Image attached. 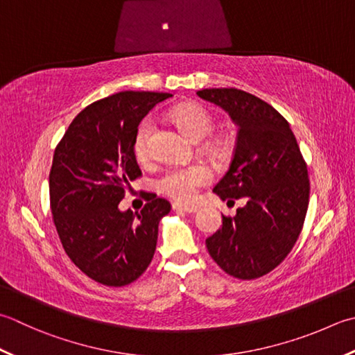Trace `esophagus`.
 <instances>
[{"label": "esophagus", "mask_w": 355, "mask_h": 355, "mask_svg": "<svg viewBox=\"0 0 355 355\" xmlns=\"http://www.w3.org/2000/svg\"><path fill=\"white\" fill-rule=\"evenodd\" d=\"M172 209L173 211H178V212H186V214H196L198 211V207L197 206H184V205L173 203L172 205Z\"/></svg>", "instance_id": "esophagus-1"}]
</instances>
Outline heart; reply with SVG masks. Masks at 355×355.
<instances>
[{
	"label": "heart",
	"instance_id": "1",
	"mask_svg": "<svg viewBox=\"0 0 355 355\" xmlns=\"http://www.w3.org/2000/svg\"><path fill=\"white\" fill-rule=\"evenodd\" d=\"M171 118L191 140H201L212 130L214 120L207 110L200 104L184 103L171 110ZM154 124L150 120H144L137 129L134 138V150L140 162H146L150 157V135ZM212 173L205 164L193 163L187 166L169 169L158 178L157 186L159 192L173 198L180 203H189L197 197L198 189L211 182Z\"/></svg>",
	"mask_w": 355,
	"mask_h": 355
}]
</instances>
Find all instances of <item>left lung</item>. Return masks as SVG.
Returning a JSON list of instances; mask_svg holds the SVG:
<instances>
[{
  "label": "left lung",
  "mask_w": 355,
  "mask_h": 355,
  "mask_svg": "<svg viewBox=\"0 0 355 355\" xmlns=\"http://www.w3.org/2000/svg\"><path fill=\"white\" fill-rule=\"evenodd\" d=\"M197 95L225 109L239 134L232 163L214 193L234 203L235 217L206 239L226 274L252 280L275 269L294 248L306 217L309 178L289 123L255 95L240 89H203Z\"/></svg>",
  "instance_id": "left-lung-1"
}]
</instances>
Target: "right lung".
<instances>
[{"label":"right lung","mask_w":355,"mask_h":355,"mask_svg":"<svg viewBox=\"0 0 355 355\" xmlns=\"http://www.w3.org/2000/svg\"><path fill=\"white\" fill-rule=\"evenodd\" d=\"M171 96L126 90L89 104L55 149L49 192L61 245L75 266L106 286H126L148 269L159 220L171 211L155 193L140 212L118 207L141 175L134 150L138 124Z\"/></svg>","instance_id":"right-lung-1"}]
</instances>
